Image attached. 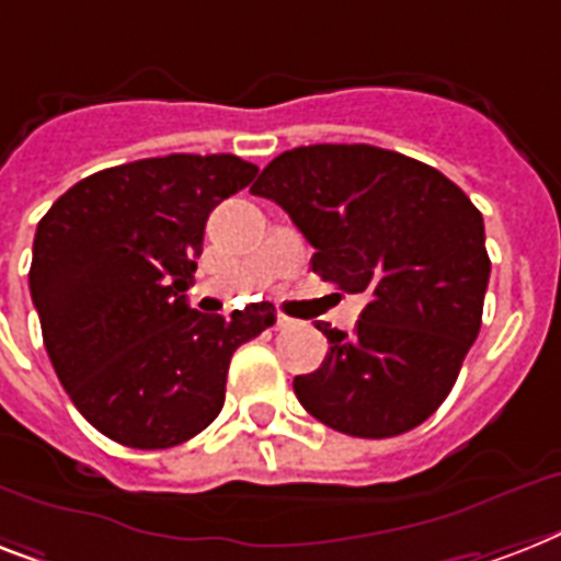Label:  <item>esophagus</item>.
<instances>
[{"label": "esophagus", "instance_id": "34e87169", "mask_svg": "<svg viewBox=\"0 0 561 561\" xmlns=\"http://www.w3.org/2000/svg\"><path fill=\"white\" fill-rule=\"evenodd\" d=\"M296 320H290V317H285V313H279L276 317V331H288V328H294Z\"/></svg>", "mask_w": 561, "mask_h": 561}]
</instances>
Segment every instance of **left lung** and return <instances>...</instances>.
Masks as SVG:
<instances>
[{
  "instance_id": "8db88e82",
  "label": "left lung",
  "mask_w": 561,
  "mask_h": 561,
  "mask_svg": "<svg viewBox=\"0 0 561 561\" xmlns=\"http://www.w3.org/2000/svg\"><path fill=\"white\" fill-rule=\"evenodd\" d=\"M271 198L317 250L313 273L366 296L352 334L317 322L331 352L294 377L299 403L354 438L421 426L476 343L490 256L484 218L444 172L368 144H313L267 163Z\"/></svg>"
}]
</instances>
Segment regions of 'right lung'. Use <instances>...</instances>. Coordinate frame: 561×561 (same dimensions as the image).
I'll return each instance as SVG.
<instances>
[{
	"label": "right lung",
	"mask_w": 561,
	"mask_h": 561,
	"mask_svg": "<svg viewBox=\"0 0 561 561\" xmlns=\"http://www.w3.org/2000/svg\"><path fill=\"white\" fill-rule=\"evenodd\" d=\"M236 154H167L77 181L36 225L31 299L59 383L85 421L131 449H167L225 407L230 357L273 305H186L204 225L256 178Z\"/></svg>",
	"instance_id": "1"
}]
</instances>
